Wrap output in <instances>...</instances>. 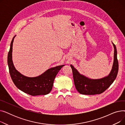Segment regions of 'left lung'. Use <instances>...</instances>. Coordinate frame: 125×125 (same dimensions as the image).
<instances>
[{"mask_svg":"<svg viewBox=\"0 0 125 125\" xmlns=\"http://www.w3.org/2000/svg\"><path fill=\"white\" fill-rule=\"evenodd\" d=\"M114 47V60L110 73L107 76L100 79H91L80 73L72 65L70 66L73 73L74 85L77 91L83 95H96L102 93L113 83L116 77L119 63L117 59V51L115 44Z\"/></svg>","mask_w":125,"mask_h":125,"instance_id":"8db88e82","label":"left lung"}]
</instances>
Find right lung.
I'll return each mask as SVG.
<instances>
[{
	"label": "right lung",
	"mask_w": 125,
	"mask_h": 125,
	"mask_svg": "<svg viewBox=\"0 0 125 125\" xmlns=\"http://www.w3.org/2000/svg\"><path fill=\"white\" fill-rule=\"evenodd\" d=\"M10 43L8 53V63L10 73L15 86L24 93L32 96L47 95L51 91L55 77L64 65L51 68L36 77L26 76L16 70L12 60V44L15 37Z\"/></svg>",
	"instance_id": "right-lung-1"
}]
</instances>
